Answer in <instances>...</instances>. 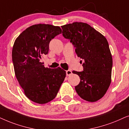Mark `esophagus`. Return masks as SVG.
Instances as JSON below:
<instances>
[{
    "instance_id": "esophagus-1",
    "label": "esophagus",
    "mask_w": 129,
    "mask_h": 129,
    "mask_svg": "<svg viewBox=\"0 0 129 129\" xmlns=\"http://www.w3.org/2000/svg\"><path fill=\"white\" fill-rule=\"evenodd\" d=\"M72 74V71L71 70H67V71H66V75L67 76H69V75H71Z\"/></svg>"
}]
</instances>
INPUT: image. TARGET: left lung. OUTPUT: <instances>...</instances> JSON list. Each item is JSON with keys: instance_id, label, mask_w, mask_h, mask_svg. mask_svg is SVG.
<instances>
[{"instance_id": "1", "label": "left lung", "mask_w": 129, "mask_h": 129, "mask_svg": "<svg viewBox=\"0 0 129 129\" xmlns=\"http://www.w3.org/2000/svg\"><path fill=\"white\" fill-rule=\"evenodd\" d=\"M62 35L75 48L78 57L84 60L83 71L73 73L80 77L75 87L78 95L90 102L99 100L111 83L113 59L109 43L102 34L82 22L62 26Z\"/></svg>"}]
</instances>
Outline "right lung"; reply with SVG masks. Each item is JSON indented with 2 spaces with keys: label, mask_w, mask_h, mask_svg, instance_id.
Here are the masks:
<instances>
[{
  "label": "right lung",
  "mask_w": 129,
  "mask_h": 129,
  "mask_svg": "<svg viewBox=\"0 0 129 129\" xmlns=\"http://www.w3.org/2000/svg\"><path fill=\"white\" fill-rule=\"evenodd\" d=\"M59 26L38 24L27 27L15 41L12 61L15 75L26 96L38 104L55 99L66 73L60 67L45 68L41 62L47 55L51 39L61 33Z\"/></svg>",
  "instance_id": "1"
}]
</instances>
